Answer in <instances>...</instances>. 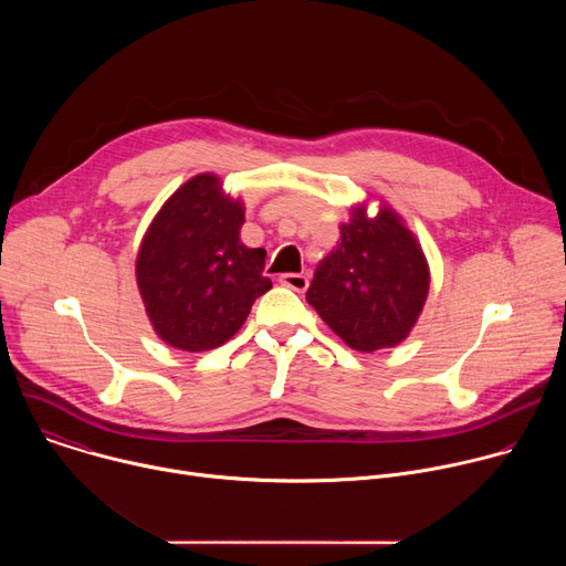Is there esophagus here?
Returning <instances> with one entry per match:
<instances>
[{"instance_id": "esophagus-1", "label": "esophagus", "mask_w": 566, "mask_h": 566, "mask_svg": "<svg viewBox=\"0 0 566 566\" xmlns=\"http://www.w3.org/2000/svg\"><path fill=\"white\" fill-rule=\"evenodd\" d=\"M280 282H282L284 286L297 291V293H304V291L308 289V277L302 275V273H284V275L280 277Z\"/></svg>"}]
</instances>
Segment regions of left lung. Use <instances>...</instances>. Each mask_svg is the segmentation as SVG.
Instances as JSON below:
<instances>
[{"instance_id": "8db88e82", "label": "left lung", "mask_w": 566, "mask_h": 566, "mask_svg": "<svg viewBox=\"0 0 566 566\" xmlns=\"http://www.w3.org/2000/svg\"><path fill=\"white\" fill-rule=\"evenodd\" d=\"M430 273L412 232L382 208L340 226L338 249L319 262L306 291L319 317L358 352L394 347L426 304Z\"/></svg>"}]
</instances>
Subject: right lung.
<instances>
[{"instance_id": "1", "label": "right lung", "mask_w": 566, "mask_h": 566, "mask_svg": "<svg viewBox=\"0 0 566 566\" xmlns=\"http://www.w3.org/2000/svg\"><path fill=\"white\" fill-rule=\"evenodd\" d=\"M241 223L244 208L221 195L212 175L181 186L151 221L136 280L151 325L168 345L184 352L223 345L271 289L266 251L241 244Z\"/></svg>"}]
</instances>
